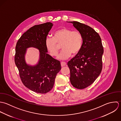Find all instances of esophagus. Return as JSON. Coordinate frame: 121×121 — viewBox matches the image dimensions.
Returning a JSON list of instances; mask_svg holds the SVG:
<instances>
[{"mask_svg":"<svg viewBox=\"0 0 121 121\" xmlns=\"http://www.w3.org/2000/svg\"><path fill=\"white\" fill-rule=\"evenodd\" d=\"M66 65V63L65 62H62L61 63V65L62 67H64V66H65Z\"/></svg>","mask_w":121,"mask_h":121,"instance_id":"esophagus-1","label":"esophagus"}]
</instances>
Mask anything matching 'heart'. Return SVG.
I'll return each instance as SVG.
<instances>
[{"mask_svg": "<svg viewBox=\"0 0 121 121\" xmlns=\"http://www.w3.org/2000/svg\"><path fill=\"white\" fill-rule=\"evenodd\" d=\"M83 44L81 34L77 30H72L66 27H62L56 31L53 38L47 37L45 40V46L50 55L56 56L62 44L63 50L57 58L65 60L73 54L74 55L80 50Z\"/></svg>", "mask_w": 121, "mask_h": 121, "instance_id": "heart-1", "label": "heart"}]
</instances>
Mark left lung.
<instances>
[{"instance_id": "left-lung-1", "label": "left lung", "mask_w": 121, "mask_h": 121, "mask_svg": "<svg viewBox=\"0 0 121 121\" xmlns=\"http://www.w3.org/2000/svg\"><path fill=\"white\" fill-rule=\"evenodd\" d=\"M81 34L82 46L68 63L73 86L84 89L96 80L101 72L104 49L99 35L90 26L78 22H69Z\"/></svg>"}]
</instances>
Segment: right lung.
I'll list each match as a JSON object with an SVG mask.
<instances>
[{
    "instance_id": "add662e5",
    "label": "right lung",
    "mask_w": 121,
    "mask_h": 121,
    "mask_svg": "<svg viewBox=\"0 0 121 121\" xmlns=\"http://www.w3.org/2000/svg\"><path fill=\"white\" fill-rule=\"evenodd\" d=\"M53 24L46 22L35 25L22 35L15 47L14 61L25 86L39 94H46L53 88L57 74L61 69L60 62L47 53L45 40ZM39 50V59L35 66L27 65L25 60L27 48Z\"/></svg>"
}]
</instances>
